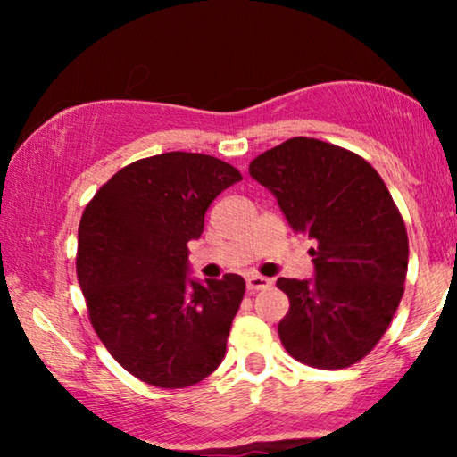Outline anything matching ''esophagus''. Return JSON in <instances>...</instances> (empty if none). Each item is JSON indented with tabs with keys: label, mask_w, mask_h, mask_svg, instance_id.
<instances>
[{
	"label": "esophagus",
	"mask_w": 457,
	"mask_h": 457,
	"mask_svg": "<svg viewBox=\"0 0 457 457\" xmlns=\"http://www.w3.org/2000/svg\"><path fill=\"white\" fill-rule=\"evenodd\" d=\"M272 285L270 278L266 277H260V274H253V277L247 278V291L249 293H255V291H264L268 287Z\"/></svg>",
	"instance_id": "obj_1"
}]
</instances>
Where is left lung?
I'll return each instance as SVG.
<instances>
[{
    "label": "left lung",
    "mask_w": 457,
    "mask_h": 457,
    "mask_svg": "<svg viewBox=\"0 0 457 457\" xmlns=\"http://www.w3.org/2000/svg\"><path fill=\"white\" fill-rule=\"evenodd\" d=\"M249 174L278 199L287 220L318 245L316 278H278L289 312L278 322L287 353L339 370L383 339L408 274V233L380 174L345 147L293 137L260 154Z\"/></svg>",
    "instance_id": "left-lung-1"
}]
</instances>
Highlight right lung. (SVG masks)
<instances>
[{
  "mask_svg": "<svg viewBox=\"0 0 457 457\" xmlns=\"http://www.w3.org/2000/svg\"><path fill=\"white\" fill-rule=\"evenodd\" d=\"M227 162L168 152L118 170L79 224L77 277L99 341L124 370L160 389L210 377L227 353L245 280L187 278V243L205 210L241 180Z\"/></svg>",
  "mask_w": 457,
  "mask_h": 457,
  "instance_id": "right-lung-1",
  "label": "right lung"
}]
</instances>
